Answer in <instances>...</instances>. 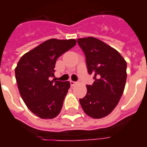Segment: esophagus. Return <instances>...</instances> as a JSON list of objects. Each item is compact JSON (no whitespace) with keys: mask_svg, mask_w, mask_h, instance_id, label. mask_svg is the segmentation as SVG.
Listing matches in <instances>:
<instances>
[{"mask_svg":"<svg viewBox=\"0 0 147 147\" xmlns=\"http://www.w3.org/2000/svg\"><path fill=\"white\" fill-rule=\"evenodd\" d=\"M76 83H77L76 82H75V81H72V80H71V81H70V84H71V86H75V85H76Z\"/></svg>","mask_w":147,"mask_h":147,"instance_id":"esophagus-1","label":"esophagus"}]
</instances>
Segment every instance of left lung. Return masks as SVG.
<instances>
[{"label":"left lung","mask_w":147,"mask_h":147,"mask_svg":"<svg viewBox=\"0 0 147 147\" xmlns=\"http://www.w3.org/2000/svg\"><path fill=\"white\" fill-rule=\"evenodd\" d=\"M86 57L89 75L94 82L86 85L87 93L80 99L85 113L93 118L106 117L123 94L127 80V63L109 45L93 37L77 39Z\"/></svg>","instance_id":"left-lung-1"}]
</instances>
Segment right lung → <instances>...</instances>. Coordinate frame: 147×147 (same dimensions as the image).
I'll return each mask as SVG.
<instances>
[{
    "label": "right lung",
    "instance_id": "right-lung-1",
    "mask_svg": "<svg viewBox=\"0 0 147 147\" xmlns=\"http://www.w3.org/2000/svg\"><path fill=\"white\" fill-rule=\"evenodd\" d=\"M76 43L74 39H49L25 53L18 62L15 74L21 98L42 119L54 118L62 109L70 83L51 79L57 58Z\"/></svg>",
    "mask_w": 147,
    "mask_h": 147
}]
</instances>
